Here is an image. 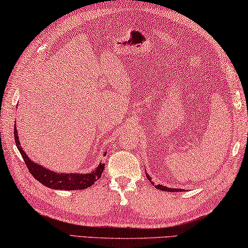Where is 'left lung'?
Returning <instances> with one entry per match:
<instances>
[{
	"instance_id": "1",
	"label": "left lung",
	"mask_w": 248,
	"mask_h": 248,
	"mask_svg": "<svg viewBox=\"0 0 248 248\" xmlns=\"http://www.w3.org/2000/svg\"><path fill=\"white\" fill-rule=\"evenodd\" d=\"M145 175H147L148 180L150 181V182L153 184V186H155V182H152V181H151V176L149 175L148 173H145ZM155 186L158 188V190H160V191H168V192H182L183 191V188H171V187L161 186V184H156V186Z\"/></svg>"
}]
</instances>
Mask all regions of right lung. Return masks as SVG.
Instances as JSON below:
<instances>
[{
	"label": "right lung",
	"mask_w": 248,
	"mask_h": 248,
	"mask_svg": "<svg viewBox=\"0 0 248 248\" xmlns=\"http://www.w3.org/2000/svg\"><path fill=\"white\" fill-rule=\"evenodd\" d=\"M14 138L18 151L22 155L23 159H24L27 168H29V171L38 182H41L43 186L49 188L67 191L84 190V188L92 186L98 179H100L101 173L104 172L105 164L101 162L92 172H88V173H72V172H69V173H64L62 172H62L53 171L30 159V156L23 150L21 143H19L16 125L14 127Z\"/></svg>",
	"instance_id": "add662e5"
}]
</instances>
